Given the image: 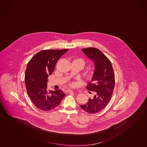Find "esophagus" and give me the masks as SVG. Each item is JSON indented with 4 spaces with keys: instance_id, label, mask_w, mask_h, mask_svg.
I'll return each mask as SVG.
<instances>
[{
    "instance_id": "esophagus-1",
    "label": "esophagus",
    "mask_w": 147,
    "mask_h": 147,
    "mask_svg": "<svg viewBox=\"0 0 147 147\" xmlns=\"http://www.w3.org/2000/svg\"><path fill=\"white\" fill-rule=\"evenodd\" d=\"M73 92H74L73 90H65V93H72Z\"/></svg>"
}]
</instances>
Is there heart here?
Returning <instances> with one entry per match:
<instances>
[{"label": "heart", "instance_id": "heart-1", "mask_svg": "<svg viewBox=\"0 0 147 147\" xmlns=\"http://www.w3.org/2000/svg\"><path fill=\"white\" fill-rule=\"evenodd\" d=\"M73 61L78 62V63H79L82 65V67L85 65V61L84 60V59H82V58H78V59H74ZM94 69H90L88 71V75L89 76H91L92 75L94 74Z\"/></svg>", "mask_w": 147, "mask_h": 147}]
</instances>
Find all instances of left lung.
<instances>
[{
    "instance_id": "left-lung-1",
    "label": "left lung",
    "mask_w": 147,
    "mask_h": 147,
    "mask_svg": "<svg viewBox=\"0 0 147 147\" xmlns=\"http://www.w3.org/2000/svg\"><path fill=\"white\" fill-rule=\"evenodd\" d=\"M82 50L94 62L95 70L91 82L86 86L94 96L89 98L87 103L80 107L88 113H97L106 107L113 95L115 85L113 68L109 59L97 48L89 47Z\"/></svg>"
}]
</instances>
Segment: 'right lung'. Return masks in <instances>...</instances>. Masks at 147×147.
Here are the masks:
<instances>
[{
  "label": "right lung",
  "instance_id": "1",
  "mask_svg": "<svg viewBox=\"0 0 147 147\" xmlns=\"http://www.w3.org/2000/svg\"><path fill=\"white\" fill-rule=\"evenodd\" d=\"M68 50H44L35 54L27 64L25 73L27 94L33 104L42 111L55 108L65 96L61 90H48L47 82L58 59Z\"/></svg>",
  "mask_w": 147,
  "mask_h": 147
}]
</instances>
